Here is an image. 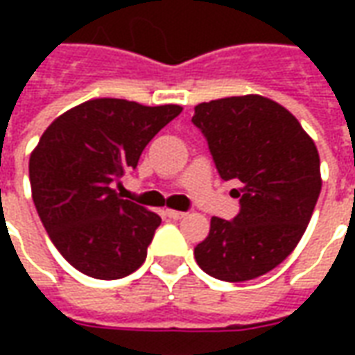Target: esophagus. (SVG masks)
<instances>
[{"mask_svg":"<svg viewBox=\"0 0 355 355\" xmlns=\"http://www.w3.org/2000/svg\"><path fill=\"white\" fill-rule=\"evenodd\" d=\"M165 216H169V218H173V220H178V218L186 216V213H182V211H173V209H167V211H165Z\"/></svg>","mask_w":355,"mask_h":355,"instance_id":"esophagus-1","label":"esophagus"}]
</instances>
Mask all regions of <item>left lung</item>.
Segmentation results:
<instances>
[{"label":"left lung","instance_id":"left-lung-1","mask_svg":"<svg viewBox=\"0 0 355 355\" xmlns=\"http://www.w3.org/2000/svg\"><path fill=\"white\" fill-rule=\"evenodd\" d=\"M192 123L207 140L223 180H239V213L211 218L193 249L198 266L223 282H247L297 247L321 192L320 155L291 112L259 96L201 102Z\"/></svg>","mask_w":355,"mask_h":355}]
</instances>
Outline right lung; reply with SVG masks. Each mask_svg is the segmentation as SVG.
Listing matches in <instances>:
<instances>
[{"label":"right lung","instance_id":"add662e5","mask_svg":"<svg viewBox=\"0 0 355 355\" xmlns=\"http://www.w3.org/2000/svg\"><path fill=\"white\" fill-rule=\"evenodd\" d=\"M182 112L94 98L68 110L30 155L32 198L51 241L81 274L119 279L146 261L162 218L112 188L137 169L150 140Z\"/></svg>","mask_w":355,"mask_h":355}]
</instances>
